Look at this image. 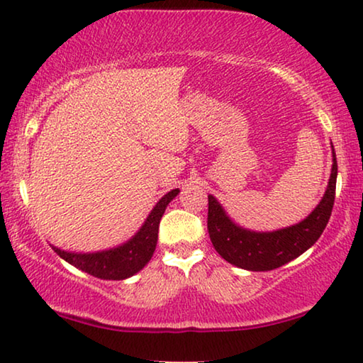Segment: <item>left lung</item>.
<instances>
[{
    "label": "left lung",
    "mask_w": 363,
    "mask_h": 363,
    "mask_svg": "<svg viewBox=\"0 0 363 363\" xmlns=\"http://www.w3.org/2000/svg\"><path fill=\"white\" fill-rule=\"evenodd\" d=\"M333 148V167L320 203L301 220L275 231H252L242 228L226 213L213 196H208V235L212 245L226 262L254 272H266L294 261L320 240L333 212L336 197L337 161Z\"/></svg>",
    "instance_id": "8db88e82"
}]
</instances>
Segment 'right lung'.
<instances>
[{
  "label": "right lung",
  "mask_w": 363,
  "mask_h": 363,
  "mask_svg": "<svg viewBox=\"0 0 363 363\" xmlns=\"http://www.w3.org/2000/svg\"><path fill=\"white\" fill-rule=\"evenodd\" d=\"M179 194V189H172L166 196L158 200L150 215L145 220L137 233L128 241L116 247L96 252H74L65 251L60 247L52 246V250L60 256L63 261L72 264L83 272L102 280H123L140 272L150 262L151 256L158 242L160 220L172 199Z\"/></svg>",
  "instance_id": "right-lung-1"
}]
</instances>
